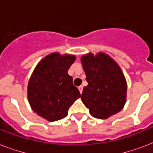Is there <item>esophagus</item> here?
<instances>
[{"label":"esophagus","instance_id":"esophagus-1","mask_svg":"<svg viewBox=\"0 0 153 153\" xmlns=\"http://www.w3.org/2000/svg\"><path fill=\"white\" fill-rule=\"evenodd\" d=\"M79 91H80V93H82V90H83V86H79Z\"/></svg>","mask_w":153,"mask_h":153}]
</instances>
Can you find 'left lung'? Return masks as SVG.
Segmentation results:
<instances>
[{"label": "left lung", "instance_id": "obj_1", "mask_svg": "<svg viewBox=\"0 0 153 153\" xmlns=\"http://www.w3.org/2000/svg\"><path fill=\"white\" fill-rule=\"evenodd\" d=\"M88 85L81 99L93 117L109 118L123 109L126 102L127 82L121 67L104 52H89L81 57Z\"/></svg>", "mask_w": 153, "mask_h": 153}]
</instances>
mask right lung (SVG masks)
I'll return each instance as SVG.
<instances>
[{
	"mask_svg": "<svg viewBox=\"0 0 153 153\" xmlns=\"http://www.w3.org/2000/svg\"><path fill=\"white\" fill-rule=\"evenodd\" d=\"M75 55L53 52L43 58L35 67L27 84V100L37 115L48 121L67 116L68 109L80 98L68 69Z\"/></svg>",
	"mask_w": 153,
	"mask_h": 153,
	"instance_id": "1",
	"label": "right lung"
}]
</instances>
